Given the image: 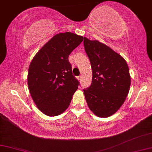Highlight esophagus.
<instances>
[{"label": "esophagus", "mask_w": 152, "mask_h": 152, "mask_svg": "<svg viewBox=\"0 0 152 152\" xmlns=\"http://www.w3.org/2000/svg\"><path fill=\"white\" fill-rule=\"evenodd\" d=\"M78 79L80 81H81V80H82V77H81V76H79L78 77Z\"/></svg>", "instance_id": "obj_1"}]
</instances>
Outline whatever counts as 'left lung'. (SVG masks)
<instances>
[{"mask_svg":"<svg viewBox=\"0 0 152 152\" xmlns=\"http://www.w3.org/2000/svg\"><path fill=\"white\" fill-rule=\"evenodd\" d=\"M83 45L92 70V83L83 89V94L90 110L107 118L120 108L128 96L129 69L120 54L99 41L84 37Z\"/></svg>","mask_w":152,"mask_h":152,"instance_id":"8db88e82","label":"left lung"}]
</instances>
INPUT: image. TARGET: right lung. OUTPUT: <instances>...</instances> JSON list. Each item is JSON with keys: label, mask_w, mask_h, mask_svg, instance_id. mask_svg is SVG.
<instances>
[{"label": "right lung", "mask_w": 152, "mask_h": 152, "mask_svg": "<svg viewBox=\"0 0 152 152\" xmlns=\"http://www.w3.org/2000/svg\"><path fill=\"white\" fill-rule=\"evenodd\" d=\"M83 40L72 32L59 33L33 58L28 73L30 95L39 110L48 116L63 113L77 90L79 81L72 73L69 56Z\"/></svg>", "instance_id": "1"}]
</instances>
